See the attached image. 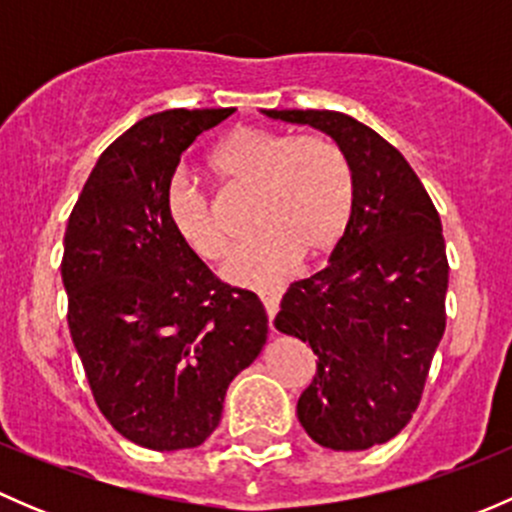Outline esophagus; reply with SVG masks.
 <instances>
[{
    "label": "esophagus",
    "instance_id": "1",
    "mask_svg": "<svg viewBox=\"0 0 512 512\" xmlns=\"http://www.w3.org/2000/svg\"><path fill=\"white\" fill-rule=\"evenodd\" d=\"M260 299L262 304H265V312H267V319H270V327H272V319H275V314L280 312V299H282V289L280 287H267V289H260Z\"/></svg>",
    "mask_w": 512,
    "mask_h": 512
}]
</instances>
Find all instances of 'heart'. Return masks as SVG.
<instances>
[{"instance_id":"1","label":"heart","mask_w":512,"mask_h":512,"mask_svg":"<svg viewBox=\"0 0 512 512\" xmlns=\"http://www.w3.org/2000/svg\"><path fill=\"white\" fill-rule=\"evenodd\" d=\"M215 175L255 190V235L227 257L223 275L237 285L277 282L302 255H327L347 232L354 210V178L347 158L324 138H292L242 126L220 138L208 156ZM165 215L178 240L203 260L227 247L203 190L183 175L165 188Z\"/></svg>"}]
</instances>
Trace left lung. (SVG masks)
<instances>
[{"label": "left lung", "instance_id": "8db88e82", "mask_svg": "<svg viewBox=\"0 0 512 512\" xmlns=\"http://www.w3.org/2000/svg\"><path fill=\"white\" fill-rule=\"evenodd\" d=\"M332 138L354 178V210L329 265L292 282L275 327L317 354L297 401L314 443L366 451L416 411L446 329L448 260L441 218L406 158L339 111H262Z\"/></svg>", "mask_w": 512, "mask_h": 512}]
</instances>
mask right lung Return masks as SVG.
I'll list each match as a JSON object with an SVG mask.
<instances>
[{
	"label": "right lung",
	"instance_id": "1",
	"mask_svg": "<svg viewBox=\"0 0 512 512\" xmlns=\"http://www.w3.org/2000/svg\"><path fill=\"white\" fill-rule=\"evenodd\" d=\"M235 108H170L96 160L64 235L69 329L101 414L153 451L218 428L230 381L267 342L255 292L223 285L165 215L180 156Z\"/></svg>",
	"mask_w": 512,
	"mask_h": 512
}]
</instances>
